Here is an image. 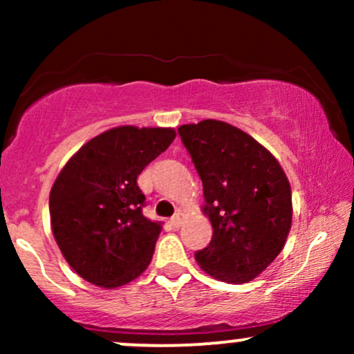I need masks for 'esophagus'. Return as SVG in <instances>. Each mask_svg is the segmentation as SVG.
<instances>
[{"label": "esophagus", "instance_id": "34e87169", "mask_svg": "<svg viewBox=\"0 0 354 354\" xmlns=\"http://www.w3.org/2000/svg\"><path fill=\"white\" fill-rule=\"evenodd\" d=\"M183 218H185V214H183L181 209H178L176 213H174V216L171 218V225L174 226V228H180L181 223H183Z\"/></svg>", "mask_w": 354, "mask_h": 354}]
</instances>
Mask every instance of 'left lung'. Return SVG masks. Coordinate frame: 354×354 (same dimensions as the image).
Returning a JSON list of instances; mask_svg holds the SVG:
<instances>
[{
    "label": "left lung",
    "mask_w": 354,
    "mask_h": 354,
    "mask_svg": "<svg viewBox=\"0 0 354 354\" xmlns=\"http://www.w3.org/2000/svg\"><path fill=\"white\" fill-rule=\"evenodd\" d=\"M203 181L213 239L194 254L219 281L248 283L281 253L293 221L291 186L261 143L218 120L178 128Z\"/></svg>",
    "instance_id": "1"
}]
</instances>
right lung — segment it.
<instances>
[{
	"label": "right lung",
	"instance_id": "add662e5",
	"mask_svg": "<svg viewBox=\"0 0 354 354\" xmlns=\"http://www.w3.org/2000/svg\"><path fill=\"white\" fill-rule=\"evenodd\" d=\"M174 136L173 128L116 126L81 146L53 183V236L88 283L124 286L151 263L161 223L143 216L136 178Z\"/></svg>",
	"mask_w": 354,
	"mask_h": 354
}]
</instances>
